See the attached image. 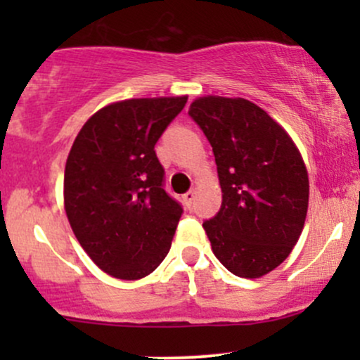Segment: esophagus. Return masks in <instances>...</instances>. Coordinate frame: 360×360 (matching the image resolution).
Wrapping results in <instances>:
<instances>
[{
  "instance_id": "esophagus-1",
  "label": "esophagus",
  "mask_w": 360,
  "mask_h": 360,
  "mask_svg": "<svg viewBox=\"0 0 360 360\" xmlns=\"http://www.w3.org/2000/svg\"><path fill=\"white\" fill-rule=\"evenodd\" d=\"M183 201H184V206L188 210H191L193 208V205H194V191H188L183 196Z\"/></svg>"
}]
</instances>
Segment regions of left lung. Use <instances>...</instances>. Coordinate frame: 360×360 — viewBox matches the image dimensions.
Masks as SVG:
<instances>
[{
    "label": "left lung",
    "mask_w": 360,
    "mask_h": 360,
    "mask_svg": "<svg viewBox=\"0 0 360 360\" xmlns=\"http://www.w3.org/2000/svg\"><path fill=\"white\" fill-rule=\"evenodd\" d=\"M189 117L213 147L221 208L203 221L213 254L238 278H260L298 242L308 210V172L295 142L243 98L206 96Z\"/></svg>",
    "instance_id": "left-lung-1"
}]
</instances>
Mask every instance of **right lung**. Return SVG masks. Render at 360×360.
Wrapping results in <instances>:
<instances>
[{"label":"right lung","instance_id":"1","mask_svg":"<svg viewBox=\"0 0 360 360\" xmlns=\"http://www.w3.org/2000/svg\"><path fill=\"white\" fill-rule=\"evenodd\" d=\"M186 101L140 98L105 106L69 152L65 213L86 254L113 278H146L171 249L183 206L164 189L154 148Z\"/></svg>","mask_w":360,"mask_h":360}]
</instances>
